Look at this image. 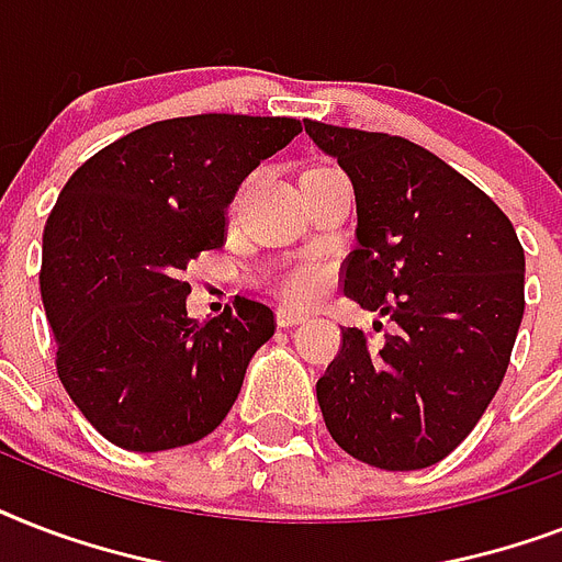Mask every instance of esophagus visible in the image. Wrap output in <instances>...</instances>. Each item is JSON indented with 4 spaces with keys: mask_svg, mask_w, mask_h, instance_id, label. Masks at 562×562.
Here are the masks:
<instances>
[{
    "mask_svg": "<svg viewBox=\"0 0 562 562\" xmlns=\"http://www.w3.org/2000/svg\"><path fill=\"white\" fill-rule=\"evenodd\" d=\"M306 321H308V315L303 312V308L285 306V303L277 308V324L280 326H297V324H306Z\"/></svg>",
    "mask_w": 562,
    "mask_h": 562,
    "instance_id": "obj_1",
    "label": "esophagus"
}]
</instances>
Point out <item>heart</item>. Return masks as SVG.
Segmentation results:
<instances>
[{"label": "heart", "instance_id": "1", "mask_svg": "<svg viewBox=\"0 0 562 562\" xmlns=\"http://www.w3.org/2000/svg\"><path fill=\"white\" fill-rule=\"evenodd\" d=\"M324 282L326 271L321 265H297V268H291V271L282 277V289L289 291L291 297L308 300L324 289Z\"/></svg>", "mask_w": 562, "mask_h": 562}]
</instances>
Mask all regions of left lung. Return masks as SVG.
<instances>
[{
	"label": "left lung",
	"mask_w": 562,
	"mask_h": 562,
	"mask_svg": "<svg viewBox=\"0 0 562 562\" xmlns=\"http://www.w3.org/2000/svg\"><path fill=\"white\" fill-rule=\"evenodd\" d=\"M306 134L356 189L344 294L396 324L379 350L356 326L341 329L317 379L324 423L370 467L423 470L461 446L505 379L525 250L505 212L426 148L312 119Z\"/></svg>",
	"instance_id": "obj_1"
}]
</instances>
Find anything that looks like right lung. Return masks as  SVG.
Wrapping results in <instances>:
<instances>
[{
	"instance_id": "obj_1",
	"label": "right lung",
	"mask_w": 562,
	"mask_h": 562,
	"mask_svg": "<svg viewBox=\"0 0 562 562\" xmlns=\"http://www.w3.org/2000/svg\"><path fill=\"white\" fill-rule=\"evenodd\" d=\"M289 116L201 113L122 136L66 180L43 229L40 294L57 375L101 437L131 452L201 440L277 329L259 300L187 315L183 271L227 241L241 180L294 139Z\"/></svg>"
}]
</instances>
